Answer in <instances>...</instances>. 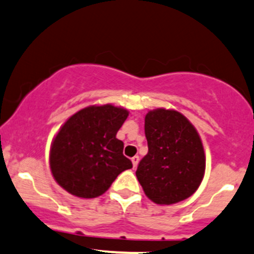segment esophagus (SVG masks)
<instances>
[{
  "label": "esophagus",
  "instance_id": "obj_1",
  "mask_svg": "<svg viewBox=\"0 0 254 254\" xmlns=\"http://www.w3.org/2000/svg\"><path fill=\"white\" fill-rule=\"evenodd\" d=\"M138 159H140V158H138V156H134V157H132V158H131V162H132V165H134V168L137 167Z\"/></svg>",
  "mask_w": 254,
  "mask_h": 254
}]
</instances>
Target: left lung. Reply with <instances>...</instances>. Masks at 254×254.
Returning a JSON list of instances; mask_svg holds the SVG:
<instances>
[{"label": "left lung", "instance_id": "left-lung-1", "mask_svg": "<svg viewBox=\"0 0 254 254\" xmlns=\"http://www.w3.org/2000/svg\"><path fill=\"white\" fill-rule=\"evenodd\" d=\"M148 152L136 176L146 196L157 204L189 198L203 179L205 156L198 132L186 117L172 109L149 111L145 117Z\"/></svg>", "mask_w": 254, "mask_h": 254}]
</instances>
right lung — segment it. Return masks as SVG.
Wrapping results in <instances>:
<instances>
[{
  "label": "right lung",
  "mask_w": 254,
  "mask_h": 254,
  "mask_svg": "<svg viewBox=\"0 0 254 254\" xmlns=\"http://www.w3.org/2000/svg\"><path fill=\"white\" fill-rule=\"evenodd\" d=\"M129 112L112 105L90 106L66 120L53 138L50 167L65 191L80 198H95L111 188L132 163L123 154L117 132Z\"/></svg>",
  "instance_id": "1"
}]
</instances>
